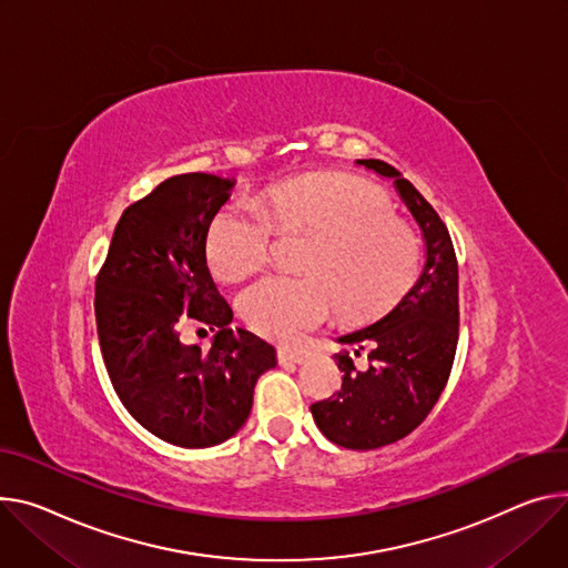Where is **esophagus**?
Instances as JSON below:
<instances>
[{
	"label": "esophagus",
	"instance_id": "obj_1",
	"mask_svg": "<svg viewBox=\"0 0 568 568\" xmlns=\"http://www.w3.org/2000/svg\"><path fill=\"white\" fill-rule=\"evenodd\" d=\"M278 363L281 365H303L305 363V353L290 351V348H278Z\"/></svg>",
	"mask_w": 568,
	"mask_h": 568
}]
</instances>
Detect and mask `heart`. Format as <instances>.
<instances>
[{"instance_id": "1", "label": "heart", "mask_w": 568, "mask_h": 568, "mask_svg": "<svg viewBox=\"0 0 568 568\" xmlns=\"http://www.w3.org/2000/svg\"><path fill=\"white\" fill-rule=\"evenodd\" d=\"M392 196L357 176L290 181L261 205L235 199L205 231V261L220 278H242L274 251V226L311 231L298 253L305 274H272L237 294V315L257 335L296 344L335 311L346 320L387 313L417 274V240L394 217Z\"/></svg>"}]
</instances>
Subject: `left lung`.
I'll use <instances>...</instances> for the list:
<instances>
[{
	"mask_svg": "<svg viewBox=\"0 0 568 568\" xmlns=\"http://www.w3.org/2000/svg\"><path fill=\"white\" fill-rule=\"evenodd\" d=\"M357 165L394 181L426 242L422 274L392 311L337 337L348 346L333 355L344 372L342 389L311 405L317 428L333 444L372 450L415 430L446 387L459 333L457 257L437 211L398 170L376 159ZM359 354L368 357L365 368L352 363Z\"/></svg>",
	"mask_w": 568,
	"mask_h": 568,
	"instance_id": "1",
	"label": "left lung"
}]
</instances>
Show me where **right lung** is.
Here are the masks:
<instances>
[{
	"instance_id": "right-lung-1",
	"label": "right lung",
	"mask_w": 568,
	"mask_h": 568,
	"mask_svg": "<svg viewBox=\"0 0 568 568\" xmlns=\"http://www.w3.org/2000/svg\"><path fill=\"white\" fill-rule=\"evenodd\" d=\"M235 181L179 174L122 213L94 283L104 365L129 415L183 448L233 437L253 387L276 367L272 344L231 328L233 311L205 265V231ZM214 333L209 354L180 342L187 325Z\"/></svg>"
}]
</instances>
